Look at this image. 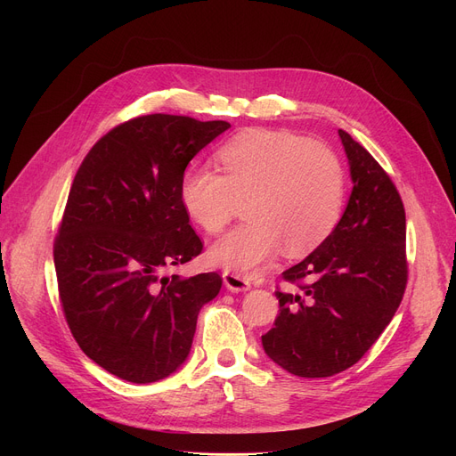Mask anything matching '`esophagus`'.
I'll use <instances>...</instances> for the list:
<instances>
[{
  "label": "esophagus",
  "instance_id": "esophagus-1",
  "mask_svg": "<svg viewBox=\"0 0 456 456\" xmlns=\"http://www.w3.org/2000/svg\"><path fill=\"white\" fill-rule=\"evenodd\" d=\"M224 282L231 292H246L249 290V281L242 277L240 273L234 272H224Z\"/></svg>",
  "mask_w": 456,
  "mask_h": 456
}]
</instances>
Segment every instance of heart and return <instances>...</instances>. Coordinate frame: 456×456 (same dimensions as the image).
I'll use <instances>...</instances> for the list:
<instances>
[{
  "mask_svg": "<svg viewBox=\"0 0 456 456\" xmlns=\"http://www.w3.org/2000/svg\"><path fill=\"white\" fill-rule=\"evenodd\" d=\"M222 174L191 166L179 196L190 220L222 232L248 200V224L208 249L212 265L248 275L282 248L289 256L316 249L337 227L346 198L344 166L330 148L290 131L251 129L218 151Z\"/></svg>",
  "mask_w": 456,
  "mask_h": 456,
  "instance_id": "b5f03b06",
  "label": "heart"
}]
</instances>
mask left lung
<instances>
[{"mask_svg": "<svg viewBox=\"0 0 456 456\" xmlns=\"http://www.w3.org/2000/svg\"><path fill=\"white\" fill-rule=\"evenodd\" d=\"M353 190L338 225L299 265L282 272L297 292H275L279 314L262 337L292 375L330 377L356 364L392 322L406 289V220L380 164L338 129Z\"/></svg>", "mask_w": 456, "mask_h": 456, "instance_id": "8db88e82", "label": "left lung"}]
</instances>
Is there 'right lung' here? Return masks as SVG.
<instances>
[{
	"label": "right lung",
	"mask_w": 456,
	"mask_h": 456,
	"mask_svg": "<svg viewBox=\"0 0 456 456\" xmlns=\"http://www.w3.org/2000/svg\"><path fill=\"white\" fill-rule=\"evenodd\" d=\"M231 124L190 116L129 119L94 143L69 188L53 244L59 297L83 353L109 373L148 385L186 361L218 273L164 270L203 244L181 203L188 162Z\"/></svg>",
	"instance_id": "right-lung-1"
}]
</instances>
